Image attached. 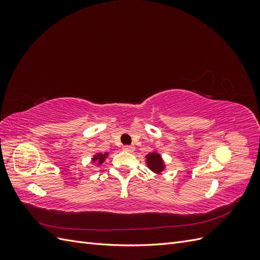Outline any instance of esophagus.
<instances>
[{"mask_svg": "<svg viewBox=\"0 0 260 260\" xmlns=\"http://www.w3.org/2000/svg\"><path fill=\"white\" fill-rule=\"evenodd\" d=\"M122 149H123V151H125V152L132 153L133 151H135V146H132V145H124V146H122Z\"/></svg>", "mask_w": 260, "mask_h": 260, "instance_id": "obj_1", "label": "esophagus"}]
</instances>
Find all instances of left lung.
<instances>
[{"label":"left lung","mask_w":260,"mask_h":260,"mask_svg":"<svg viewBox=\"0 0 260 260\" xmlns=\"http://www.w3.org/2000/svg\"><path fill=\"white\" fill-rule=\"evenodd\" d=\"M145 162L148 169L153 171L156 175H160L161 172L166 168V164H165L161 155L157 152L153 151L145 156Z\"/></svg>","instance_id":"8db88e82"}]
</instances>
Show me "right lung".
<instances>
[{
    "label": "right lung",
    "mask_w": 260,
    "mask_h": 260,
    "mask_svg": "<svg viewBox=\"0 0 260 260\" xmlns=\"http://www.w3.org/2000/svg\"><path fill=\"white\" fill-rule=\"evenodd\" d=\"M108 155H109V153H107V152L104 153V154L103 153H96L95 155H93L91 161L93 164H95L96 166H101V165L105 161V159L107 158Z\"/></svg>",
    "instance_id": "obj_1"
}]
</instances>
